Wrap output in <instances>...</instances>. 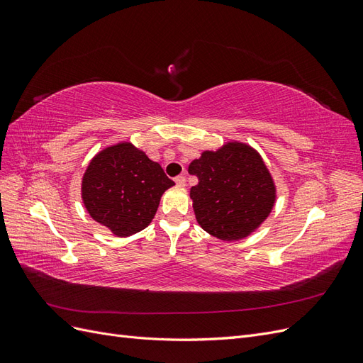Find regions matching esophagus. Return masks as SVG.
<instances>
[{"mask_svg": "<svg viewBox=\"0 0 363 363\" xmlns=\"http://www.w3.org/2000/svg\"><path fill=\"white\" fill-rule=\"evenodd\" d=\"M174 182H175V184L180 186V188H182V186L186 184V177H184V175H177V177L174 179Z\"/></svg>", "mask_w": 363, "mask_h": 363, "instance_id": "esophagus-1", "label": "esophagus"}]
</instances>
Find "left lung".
<instances>
[{
  "instance_id": "obj_1",
  "label": "left lung",
  "mask_w": 363,
  "mask_h": 363,
  "mask_svg": "<svg viewBox=\"0 0 363 363\" xmlns=\"http://www.w3.org/2000/svg\"><path fill=\"white\" fill-rule=\"evenodd\" d=\"M199 177L191 188L199 224L221 240L247 238L265 221L276 203V186L256 150L228 142L218 151H204L189 164Z\"/></svg>"
}]
</instances>
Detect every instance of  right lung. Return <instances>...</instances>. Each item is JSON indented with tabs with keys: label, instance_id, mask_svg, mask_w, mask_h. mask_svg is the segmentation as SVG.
I'll list each match as a JSON object with an SVG mask.
<instances>
[{
	"label": "right lung",
	"instance_id": "add662e5",
	"mask_svg": "<svg viewBox=\"0 0 363 363\" xmlns=\"http://www.w3.org/2000/svg\"><path fill=\"white\" fill-rule=\"evenodd\" d=\"M174 186L157 162L130 142L107 147L91 160L82 199L96 223L116 236L144 230L155 218L163 192Z\"/></svg>",
	"mask_w": 363,
	"mask_h": 363
}]
</instances>
